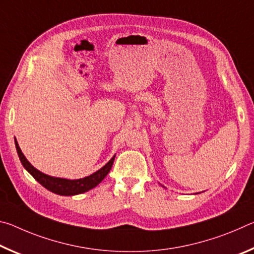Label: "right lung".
<instances>
[{
    "label": "right lung",
    "instance_id": "add662e5",
    "mask_svg": "<svg viewBox=\"0 0 254 254\" xmlns=\"http://www.w3.org/2000/svg\"><path fill=\"white\" fill-rule=\"evenodd\" d=\"M15 148L18 151V156L20 158V161L24 167V169L32 176V177L37 180L38 183L42 185L46 189L55 192L57 195L62 196H74L78 194H83L88 190H91L94 187H96L103 179L106 177V175L110 173V170L113 166L115 156L112 157L111 160L103 166L101 169H98L95 173L87 176V177L79 178V179H67V178H59V177H53V176L46 175L41 173L40 170L34 168V167L30 163L24 154L21 151L19 147V143L16 139H14Z\"/></svg>",
    "mask_w": 254,
    "mask_h": 254
}]
</instances>
